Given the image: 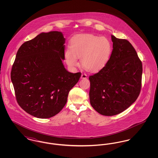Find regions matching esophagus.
Wrapping results in <instances>:
<instances>
[{
    "instance_id": "34e87169",
    "label": "esophagus",
    "mask_w": 158,
    "mask_h": 158,
    "mask_svg": "<svg viewBox=\"0 0 158 158\" xmlns=\"http://www.w3.org/2000/svg\"><path fill=\"white\" fill-rule=\"evenodd\" d=\"M81 78L82 79H86V78H87V75L85 74V73H82V75H81Z\"/></svg>"
}]
</instances>
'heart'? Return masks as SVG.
<instances>
[{
	"label": "heart",
	"mask_w": 158,
	"mask_h": 158,
	"mask_svg": "<svg viewBox=\"0 0 158 158\" xmlns=\"http://www.w3.org/2000/svg\"><path fill=\"white\" fill-rule=\"evenodd\" d=\"M112 52L110 41L105 37L92 34L76 35L70 42V47L64 52L66 62L70 67H75L79 62L87 70L96 72L105 66L110 60Z\"/></svg>",
	"instance_id": "b5f03b06"
}]
</instances>
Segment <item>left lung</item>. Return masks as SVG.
Segmentation results:
<instances>
[{
    "label": "left lung",
    "instance_id": "1",
    "mask_svg": "<svg viewBox=\"0 0 158 158\" xmlns=\"http://www.w3.org/2000/svg\"><path fill=\"white\" fill-rule=\"evenodd\" d=\"M110 60L90 76V105L98 113L113 116L126 110L138 98L142 86V63L135 49L125 39L111 35Z\"/></svg>",
    "mask_w": 158,
    "mask_h": 158
}]
</instances>
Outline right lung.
<instances>
[{"label": "right lung", "instance_id": "add662e5", "mask_svg": "<svg viewBox=\"0 0 158 158\" xmlns=\"http://www.w3.org/2000/svg\"><path fill=\"white\" fill-rule=\"evenodd\" d=\"M66 39L62 32H42L18 49L10 73L19 105L31 115L48 118L66 105L81 73L64 68Z\"/></svg>", "mask_w": 158, "mask_h": 158}]
</instances>
